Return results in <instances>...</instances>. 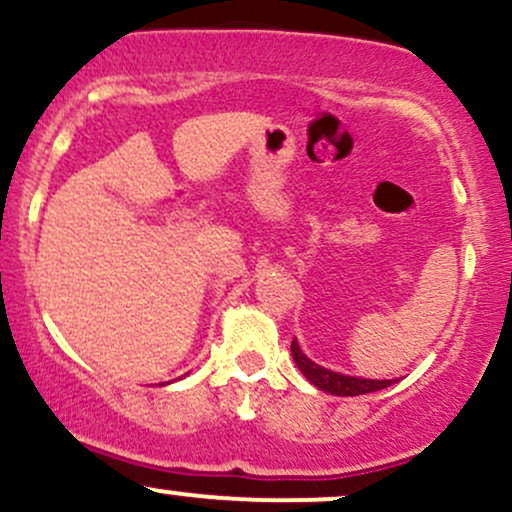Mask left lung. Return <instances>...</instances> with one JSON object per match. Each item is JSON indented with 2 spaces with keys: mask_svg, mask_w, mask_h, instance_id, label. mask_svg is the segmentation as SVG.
Here are the masks:
<instances>
[{
  "mask_svg": "<svg viewBox=\"0 0 512 512\" xmlns=\"http://www.w3.org/2000/svg\"><path fill=\"white\" fill-rule=\"evenodd\" d=\"M291 356H293V363H296L298 370L305 375V380H308L310 385H315L317 390L327 392V395L356 397V395H368V392H378V390H383V387L392 385V380L358 378V375L337 373V370L320 366V363L310 361V358L303 354L296 339H293V344H291Z\"/></svg>",
  "mask_w": 512,
  "mask_h": 512,
  "instance_id": "1",
  "label": "left lung"
}]
</instances>
